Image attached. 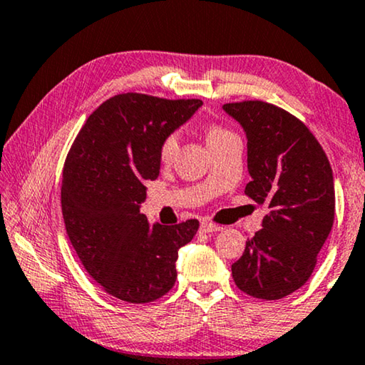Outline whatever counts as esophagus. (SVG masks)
Returning a JSON list of instances; mask_svg holds the SVG:
<instances>
[{"label": "esophagus", "mask_w": 365, "mask_h": 365, "mask_svg": "<svg viewBox=\"0 0 365 365\" xmlns=\"http://www.w3.org/2000/svg\"><path fill=\"white\" fill-rule=\"evenodd\" d=\"M200 230L203 232H215V231H220V226L215 225V222H210V221H201Z\"/></svg>", "instance_id": "34e87169"}]
</instances>
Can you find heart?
I'll use <instances>...</instances> for the list:
<instances>
[{
  "instance_id": "1",
  "label": "heart",
  "mask_w": 365,
  "mask_h": 365,
  "mask_svg": "<svg viewBox=\"0 0 365 365\" xmlns=\"http://www.w3.org/2000/svg\"><path fill=\"white\" fill-rule=\"evenodd\" d=\"M205 134H206V143H208L210 148L222 143V140L231 138V135H236L232 130L226 129L225 126H220V124H210V126H206ZM177 150H178V134L175 130H172V133L165 134L160 140L159 157L164 162H170L173 157H175Z\"/></svg>"
}]
</instances>
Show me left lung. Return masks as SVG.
I'll return each instance as SVG.
<instances>
[{
    "instance_id": "left-lung-1",
    "label": "left lung",
    "mask_w": 365,
    "mask_h": 365,
    "mask_svg": "<svg viewBox=\"0 0 365 365\" xmlns=\"http://www.w3.org/2000/svg\"><path fill=\"white\" fill-rule=\"evenodd\" d=\"M222 110L247 135L244 193L269 210L232 264V279L247 295L280 300L307 284L333 227V170L312 130L282 108L251 100Z\"/></svg>"
}]
</instances>
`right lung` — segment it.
<instances>
[{"label":"right lung","mask_w":365,"mask_h":365,"mask_svg":"<svg viewBox=\"0 0 365 365\" xmlns=\"http://www.w3.org/2000/svg\"><path fill=\"white\" fill-rule=\"evenodd\" d=\"M201 100L121 93L90 114L70 148L62 175V215L85 270L110 295L149 303L175 285L178 249L198 220L149 225L140 213L145 182L160 170L159 144L192 118Z\"/></svg>","instance_id":"1"}]
</instances>
